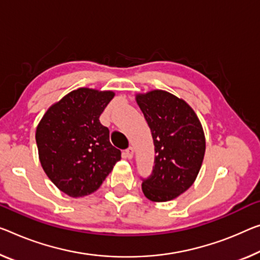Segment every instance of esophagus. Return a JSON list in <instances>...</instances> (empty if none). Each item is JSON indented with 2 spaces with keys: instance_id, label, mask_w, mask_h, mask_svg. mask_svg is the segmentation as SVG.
<instances>
[{
  "instance_id": "34e87169",
  "label": "esophagus",
  "mask_w": 260,
  "mask_h": 260,
  "mask_svg": "<svg viewBox=\"0 0 260 260\" xmlns=\"http://www.w3.org/2000/svg\"><path fill=\"white\" fill-rule=\"evenodd\" d=\"M124 154H125L126 158H129V159L133 158V155H134V147H131V146L127 147V149L124 151Z\"/></svg>"
}]
</instances>
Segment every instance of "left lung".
Wrapping results in <instances>:
<instances>
[{
	"mask_svg": "<svg viewBox=\"0 0 260 260\" xmlns=\"http://www.w3.org/2000/svg\"><path fill=\"white\" fill-rule=\"evenodd\" d=\"M152 134L154 166L143 179L145 197L154 202L178 198L193 185L201 169L206 139L194 110L165 90L136 96Z\"/></svg>",
	"mask_w": 260,
	"mask_h": 260,
	"instance_id": "left-lung-1",
	"label": "left lung"
}]
</instances>
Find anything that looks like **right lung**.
Instances as JSON below:
<instances>
[{"label":"right lung","mask_w":260,"mask_h":260,"mask_svg":"<svg viewBox=\"0 0 260 260\" xmlns=\"http://www.w3.org/2000/svg\"><path fill=\"white\" fill-rule=\"evenodd\" d=\"M114 96L110 90L75 89L47 109L36 130L43 170L72 198L94 193L121 159L99 119Z\"/></svg>","instance_id":"right-lung-1"}]
</instances>
